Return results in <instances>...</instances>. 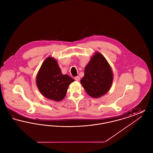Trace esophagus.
Listing matches in <instances>:
<instances>
[{
	"mask_svg": "<svg viewBox=\"0 0 153 153\" xmlns=\"http://www.w3.org/2000/svg\"><path fill=\"white\" fill-rule=\"evenodd\" d=\"M74 80H76V81H79L80 80V77L78 76H76L74 77Z\"/></svg>",
	"mask_w": 153,
	"mask_h": 153,
	"instance_id": "34e87169",
	"label": "esophagus"
}]
</instances>
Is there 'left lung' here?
I'll return each mask as SVG.
<instances>
[{
  "label": "left lung",
  "mask_w": 153,
  "mask_h": 153,
  "mask_svg": "<svg viewBox=\"0 0 153 153\" xmlns=\"http://www.w3.org/2000/svg\"><path fill=\"white\" fill-rule=\"evenodd\" d=\"M112 80L111 66L102 55L97 52L86 66L80 82L88 95L97 98L109 91Z\"/></svg>",
  "instance_id": "left-lung-1"
}]
</instances>
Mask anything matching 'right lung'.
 <instances>
[{"mask_svg": "<svg viewBox=\"0 0 153 153\" xmlns=\"http://www.w3.org/2000/svg\"><path fill=\"white\" fill-rule=\"evenodd\" d=\"M74 81L67 74H62L56 60L46 58L36 76V85L41 93L46 98L56 102L65 96L69 85Z\"/></svg>", "mask_w": 153, "mask_h": 153, "instance_id": "add662e5", "label": "right lung"}]
</instances>
